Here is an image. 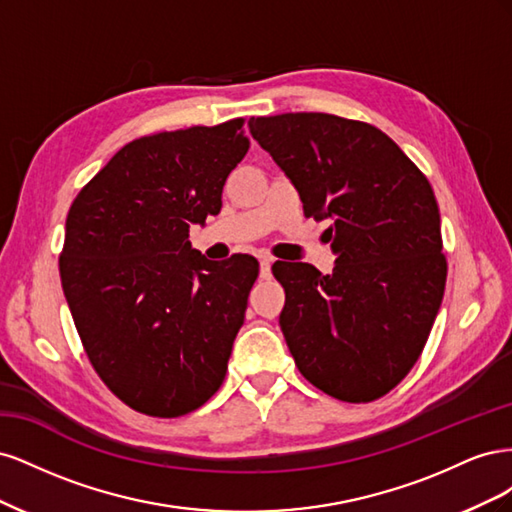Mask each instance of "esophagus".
<instances>
[{
    "label": "esophagus",
    "mask_w": 512,
    "mask_h": 512,
    "mask_svg": "<svg viewBox=\"0 0 512 512\" xmlns=\"http://www.w3.org/2000/svg\"><path fill=\"white\" fill-rule=\"evenodd\" d=\"M271 265H273L271 258H267V256L260 258V277H265V280H269V277H271Z\"/></svg>",
    "instance_id": "34e87169"
}]
</instances>
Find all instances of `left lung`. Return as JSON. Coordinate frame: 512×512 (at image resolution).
Segmentation results:
<instances>
[{"instance_id": "1", "label": "left lung", "mask_w": 512, "mask_h": 512, "mask_svg": "<svg viewBox=\"0 0 512 512\" xmlns=\"http://www.w3.org/2000/svg\"><path fill=\"white\" fill-rule=\"evenodd\" d=\"M314 220H329L333 273L275 262L280 327L301 374L342 401L378 399L421 356L446 284L440 211L427 177L363 121L284 113L247 121Z\"/></svg>"}]
</instances>
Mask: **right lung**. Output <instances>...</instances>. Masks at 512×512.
<instances>
[{"instance_id":"1","label":"right lung","mask_w":512,"mask_h":512,"mask_svg":"<svg viewBox=\"0 0 512 512\" xmlns=\"http://www.w3.org/2000/svg\"><path fill=\"white\" fill-rule=\"evenodd\" d=\"M243 119L136 138L74 198L59 256L76 331L98 376L149 416L200 408L220 389L258 260L213 262L190 226L220 213L250 149Z\"/></svg>"}]
</instances>
